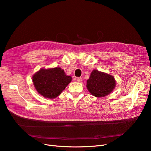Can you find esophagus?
Wrapping results in <instances>:
<instances>
[{
    "label": "esophagus",
    "instance_id": "1",
    "mask_svg": "<svg viewBox=\"0 0 151 151\" xmlns=\"http://www.w3.org/2000/svg\"><path fill=\"white\" fill-rule=\"evenodd\" d=\"M76 80H77L78 82H81V81H82V78H81V77H78V78H76Z\"/></svg>",
    "mask_w": 151,
    "mask_h": 151
}]
</instances>
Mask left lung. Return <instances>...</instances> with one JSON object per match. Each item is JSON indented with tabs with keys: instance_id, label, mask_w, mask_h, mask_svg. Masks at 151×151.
Returning <instances> with one entry per match:
<instances>
[{
	"instance_id": "1",
	"label": "left lung",
	"mask_w": 151,
	"mask_h": 151,
	"mask_svg": "<svg viewBox=\"0 0 151 151\" xmlns=\"http://www.w3.org/2000/svg\"><path fill=\"white\" fill-rule=\"evenodd\" d=\"M116 86L113 76L100 72L97 70L92 71L87 81V88L90 93L96 97H104L111 92Z\"/></svg>"
}]
</instances>
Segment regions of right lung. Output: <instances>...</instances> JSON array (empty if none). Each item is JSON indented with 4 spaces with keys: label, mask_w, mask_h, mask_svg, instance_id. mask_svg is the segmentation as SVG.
Here are the masks:
<instances>
[{
    "label": "right lung",
    "mask_w": 151,
    "mask_h": 151,
    "mask_svg": "<svg viewBox=\"0 0 151 151\" xmlns=\"http://www.w3.org/2000/svg\"><path fill=\"white\" fill-rule=\"evenodd\" d=\"M37 92L46 98L54 99L59 96L71 82V77L67 76L64 70L55 67L41 69L32 77Z\"/></svg>",
    "instance_id": "obj_1"
}]
</instances>
